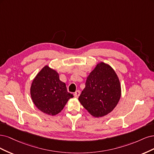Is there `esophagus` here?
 <instances>
[{
    "label": "esophagus",
    "instance_id": "obj_1",
    "mask_svg": "<svg viewBox=\"0 0 154 154\" xmlns=\"http://www.w3.org/2000/svg\"><path fill=\"white\" fill-rule=\"evenodd\" d=\"M80 94H81L80 91L77 90V91H76L75 93H74L73 96H74V97H75V98H78V97H79V95H80Z\"/></svg>",
    "mask_w": 154,
    "mask_h": 154
}]
</instances>
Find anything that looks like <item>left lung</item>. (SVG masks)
I'll use <instances>...</instances> for the list:
<instances>
[{"label":"left lung","instance_id":"8db88e82","mask_svg":"<svg viewBox=\"0 0 154 154\" xmlns=\"http://www.w3.org/2000/svg\"><path fill=\"white\" fill-rule=\"evenodd\" d=\"M122 95L121 84L114 69L99 62L90 73L79 101L94 117L100 118L113 111Z\"/></svg>","mask_w":154,"mask_h":154}]
</instances>
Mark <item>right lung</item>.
I'll return each instance as SVG.
<instances>
[{
	"instance_id": "add662e5",
	"label": "right lung",
	"mask_w": 154,
	"mask_h": 154,
	"mask_svg": "<svg viewBox=\"0 0 154 154\" xmlns=\"http://www.w3.org/2000/svg\"><path fill=\"white\" fill-rule=\"evenodd\" d=\"M30 93L34 105L45 114L54 116L60 112L73 98L66 84L60 81L58 72L48 65L42 68L32 82Z\"/></svg>"
}]
</instances>
